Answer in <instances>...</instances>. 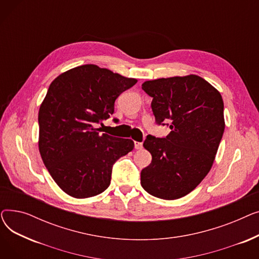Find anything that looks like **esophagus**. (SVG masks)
I'll return each mask as SVG.
<instances>
[{"mask_svg":"<svg viewBox=\"0 0 259 259\" xmlns=\"http://www.w3.org/2000/svg\"><path fill=\"white\" fill-rule=\"evenodd\" d=\"M134 147L137 150H141V149H143V144L140 142H134Z\"/></svg>","mask_w":259,"mask_h":259,"instance_id":"esophagus-1","label":"esophagus"}]
</instances>
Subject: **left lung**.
I'll use <instances>...</instances> for the list:
<instances>
[{"label":"left lung","mask_w":259,"mask_h":259,"mask_svg":"<svg viewBox=\"0 0 259 259\" xmlns=\"http://www.w3.org/2000/svg\"><path fill=\"white\" fill-rule=\"evenodd\" d=\"M142 89L151 97L158 125L171 120L166 138L148 135L145 149L152 161L141 172L146 191L161 199H178L209 173L225 131L220 91L202 77L190 74L147 80Z\"/></svg>","instance_id":"8db88e82"}]
</instances>
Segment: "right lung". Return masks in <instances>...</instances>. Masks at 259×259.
I'll use <instances>...</instances> for the list:
<instances>
[{
    "instance_id": "right-lung-1",
    "label": "right lung",
    "mask_w": 259,
    "mask_h": 259,
    "mask_svg": "<svg viewBox=\"0 0 259 259\" xmlns=\"http://www.w3.org/2000/svg\"><path fill=\"white\" fill-rule=\"evenodd\" d=\"M137 81L87 64L50 84L38 111V150L68 195L87 198L104 192L114 162L133 150V141L100 134L95 125L113 114L118 95Z\"/></svg>"
}]
</instances>
